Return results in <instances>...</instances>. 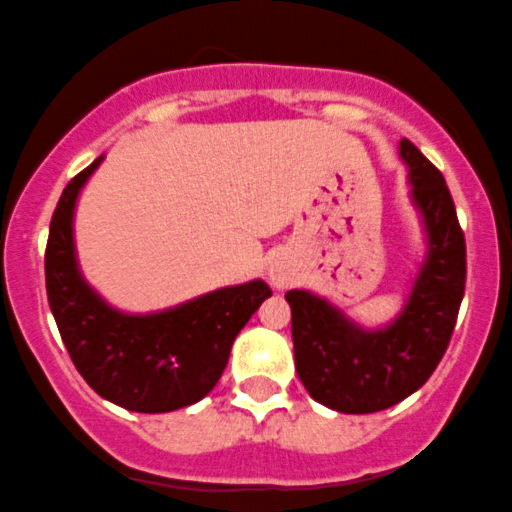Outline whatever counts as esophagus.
Listing matches in <instances>:
<instances>
[{"label":"esophagus","instance_id":"esophagus-1","mask_svg":"<svg viewBox=\"0 0 512 512\" xmlns=\"http://www.w3.org/2000/svg\"><path fill=\"white\" fill-rule=\"evenodd\" d=\"M272 282H274V286H279V289H282V286L289 284V274H286L284 269L274 267L272 269Z\"/></svg>","mask_w":512,"mask_h":512}]
</instances>
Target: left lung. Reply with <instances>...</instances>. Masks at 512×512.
Segmentation results:
<instances>
[{
	"instance_id": "1",
	"label": "left lung",
	"mask_w": 512,
	"mask_h": 512,
	"mask_svg": "<svg viewBox=\"0 0 512 512\" xmlns=\"http://www.w3.org/2000/svg\"><path fill=\"white\" fill-rule=\"evenodd\" d=\"M401 157L430 243L401 318L372 333L308 291H286L296 372L318 403L340 413L384 411L418 391L447 352L464 299V230L445 177L406 138Z\"/></svg>"
}]
</instances>
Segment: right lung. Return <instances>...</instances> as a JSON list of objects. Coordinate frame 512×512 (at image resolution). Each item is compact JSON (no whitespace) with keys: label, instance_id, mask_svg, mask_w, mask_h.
<instances>
[{"label":"right lung","instance_id":"right-lung-1","mask_svg":"<svg viewBox=\"0 0 512 512\" xmlns=\"http://www.w3.org/2000/svg\"><path fill=\"white\" fill-rule=\"evenodd\" d=\"M101 157L67 182L50 218L46 291L72 364L99 396L126 411L192 406L226 369L235 335L272 289L260 279L211 291L153 316H123L84 284L72 245V211Z\"/></svg>","mask_w":512,"mask_h":512}]
</instances>
